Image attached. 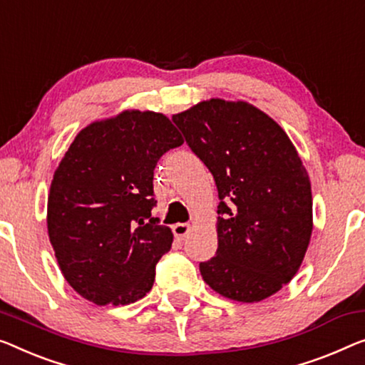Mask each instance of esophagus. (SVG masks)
<instances>
[{"label":"esophagus","instance_id":"34e87169","mask_svg":"<svg viewBox=\"0 0 365 365\" xmlns=\"http://www.w3.org/2000/svg\"><path fill=\"white\" fill-rule=\"evenodd\" d=\"M190 230H192V226L185 225V222H177V225H173V227H172L173 236H175L177 239H185V236L188 235Z\"/></svg>","mask_w":365,"mask_h":365}]
</instances>
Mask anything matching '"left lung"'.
<instances>
[{
  "instance_id": "left-lung-1",
  "label": "left lung",
  "mask_w": 365,
  "mask_h": 365,
  "mask_svg": "<svg viewBox=\"0 0 365 365\" xmlns=\"http://www.w3.org/2000/svg\"><path fill=\"white\" fill-rule=\"evenodd\" d=\"M217 187V251L200 264L221 297L254 303L300 269L313 231L312 183L287 133L247 101H200L172 116Z\"/></svg>"
}]
</instances>
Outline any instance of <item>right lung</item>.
<instances>
[{
	"mask_svg": "<svg viewBox=\"0 0 365 365\" xmlns=\"http://www.w3.org/2000/svg\"><path fill=\"white\" fill-rule=\"evenodd\" d=\"M183 138L162 113L126 110L83 128L53 173L47 231L68 285L95 304L145 297L170 227L152 217L154 168Z\"/></svg>",
	"mask_w": 365,
	"mask_h": 365,
	"instance_id": "obj_1",
	"label": "right lung"
}]
</instances>
